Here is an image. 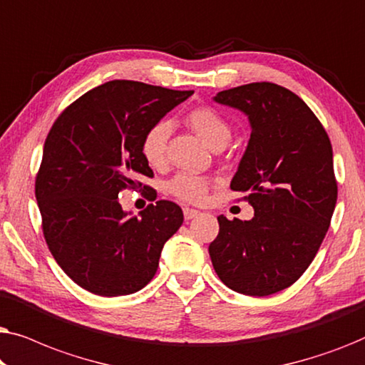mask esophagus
I'll return each mask as SVG.
<instances>
[{
  "label": "esophagus",
  "mask_w": 365,
  "mask_h": 365,
  "mask_svg": "<svg viewBox=\"0 0 365 365\" xmlns=\"http://www.w3.org/2000/svg\"><path fill=\"white\" fill-rule=\"evenodd\" d=\"M182 212H184V219H186V221H191V219L199 216V211H196V209H191V207H184Z\"/></svg>",
  "instance_id": "1"
}]
</instances>
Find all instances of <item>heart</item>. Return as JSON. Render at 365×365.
<instances>
[{"mask_svg":"<svg viewBox=\"0 0 365 365\" xmlns=\"http://www.w3.org/2000/svg\"><path fill=\"white\" fill-rule=\"evenodd\" d=\"M187 124L199 138L214 148L219 143H227L231 138V128L226 119L211 108H197L187 114ZM173 133V124L168 119H159L144 133L141 139V154L151 166H161L166 159V148L169 136ZM169 192L187 202H202L206 199L209 181L194 174H178L168 184Z\"/></svg>","mask_w":365,"mask_h":365,"instance_id":"1","label":"heart"}]
</instances>
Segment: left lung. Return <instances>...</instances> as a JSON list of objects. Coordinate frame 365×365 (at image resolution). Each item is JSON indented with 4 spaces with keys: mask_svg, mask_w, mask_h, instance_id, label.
I'll return each instance as SVG.
<instances>
[{
    "mask_svg": "<svg viewBox=\"0 0 365 365\" xmlns=\"http://www.w3.org/2000/svg\"><path fill=\"white\" fill-rule=\"evenodd\" d=\"M214 101L242 111L251 124L231 189L247 194L254 217L219 216L209 256L229 289L271 296L302 276L331 226L337 201L331 141L311 108L274 83L226 89Z\"/></svg>",
    "mask_w": 365,
    "mask_h": 365,
    "instance_id": "1",
    "label": "left lung"
}]
</instances>
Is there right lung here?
Listing matches in <instances>:
<instances>
[{"label": "right lung", "instance_id": "obj_1", "mask_svg": "<svg viewBox=\"0 0 365 365\" xmlns=\"http://www.w3.org/2000/svg\"><path fill=\"white\" fill-rule=\"evenodd\" d=\"M192 93L116 79L84 93L54 121L34 192L49 251L86 291L103 297L138 292L181 227L178 204L163 199L131 216L118 196L153 176L141 154L144 133Z\"/></svg>", "mask_w": 365, "mask_h": 365}]
</instances>
